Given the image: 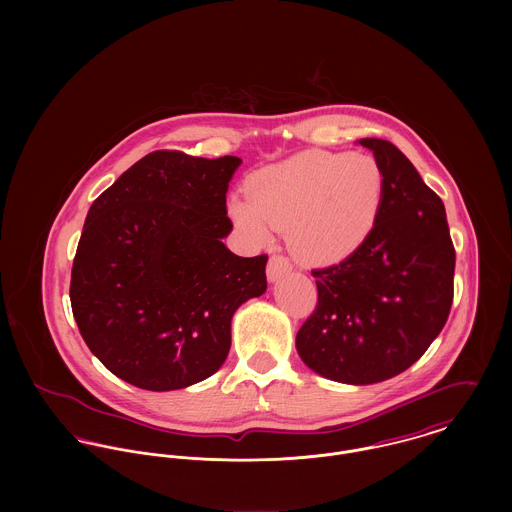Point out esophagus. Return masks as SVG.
<instances>
[{
	"label": "esophagus",
	"mask_w": 512,
	"mask_h": 512,
	"mask_svg": "<svg viewBox=\"0 0 512 512\" xmlns=\"http://www.w3.org/2000/svg\"><path fill=\"white\" fill-rule=\"evenodd\" d=\"M290 272H292V264H290L288 258H284V256H272V258H270L268 270H266L270 282H278V280H282L284 276H288Z\"/></svg>",
	"instance_id": "obj_1"
}]
</instances>
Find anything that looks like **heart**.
<instances>
[{
    "mask_svg": "<svg viewBox=\"0 0 512 512\" xmlns=\"http://www.w3.org/2000/svg\"><path fill=\"white\" fill-rule=\"evenodd\" d=\"M382 189V169L370 155L303 151L262 169L248 197H232L230 215L254 242L266 244L272 230H288L299 258L337 262L368 238Z\"/></svg>",
    "mask_w": 512,
    "mask_h": 512,
    "instance_id": "b5f03b06",
    "label": "heart"
}]
</instances>
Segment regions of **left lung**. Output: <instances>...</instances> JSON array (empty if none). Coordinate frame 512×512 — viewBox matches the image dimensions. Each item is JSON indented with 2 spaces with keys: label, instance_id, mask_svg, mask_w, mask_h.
<instances>
[{
  "label": "left lung",
  "instance_id": "1",
  "mask_svg": "<svg viewBox=\"0 0 512 512\" xmlns=\"http://www.w3.org/2000/svg\"><path fill=\"white\" fill-rule=\"evenodd\" d=\"M359 144L382 169L378 217L349 258L311 272L319 299L295 337L313 372L357 386L388 380L428 351L447 321L455 272L441 199L394 144Z\"/></svg>",
  "mask_w": 512,
  "mask_h": 512
}]
</instances>
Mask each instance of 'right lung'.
Instances as JSON below:
<instances>
[{
	"label": "right lung",
	"instance_id": "add662e5",
	"mask_svg": "<svg viewBox=\"0 0 512 512\" xmlns=\"http://www.w3.org/2000/svg\"><path fill=\"white\" fill-rule=\"evenodd\" d=\"M240 163L153 151L92 203L71 305L84 343L118 378L153 392L209 378L228 357L234 311L266 292L268 256L222 242Z\"/></svg>",
	"mask_w": 512,
	"mask_h": 512
}]
</instances>
